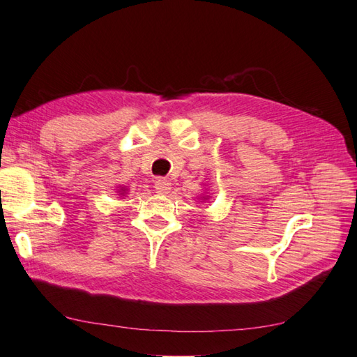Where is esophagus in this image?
Returning <instances> with one entry per match:
<instances>
[{"label":"esophagus","instance_id":"34e87169","mask_svg":"<svg viewBox=\"0 0 357 357\" xmlns=\"http://www.w3.org/2000/svg\"><path fill=\"white\" fill-rule=\"evenodd\" d=\"M155 190L158 195H167L172 190V183L165 178H158L155 181Z\"/></svg>","mask_w":357,"mask_h":357}]
</instances>
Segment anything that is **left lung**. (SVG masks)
Masks as SVG:
<instances>
[{
    "instance_id": "1",
    "label": "left lung",
    "mask_w": 357,
    "mask_h": 357,
    "mask_svg": "<svg viewBox=\"0 0 357 357\" xmlns=\"http://www.w3.org/2000/svg\"><path fill=\"white\" fill-rule=\"evenodd\" d=\"M199 199H201V202H204V201H208V199H210V196H208V193L206 192V195H202V196H199Z\"/></svg>"
}]
</instances>
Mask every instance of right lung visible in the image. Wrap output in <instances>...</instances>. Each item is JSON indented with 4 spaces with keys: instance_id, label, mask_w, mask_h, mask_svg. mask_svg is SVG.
<instances>
[{
    "instance_id": "right-lung-1",
    "label": "right lung",
    "mask_w": 357,
    "mask_h": 357,
    "mask_svg": "<svg viewBox=\"0 0 357 357\" xmlns=\"http://www.w3.org/2000/svg\"><path fill=\"white\" fill-rule=\"evenodd\" d=\"M118 193H119L121 196H124V195L127 193V188H126V187H121V188H119V190H118Z\"/></svg>"
}]
</instances>
